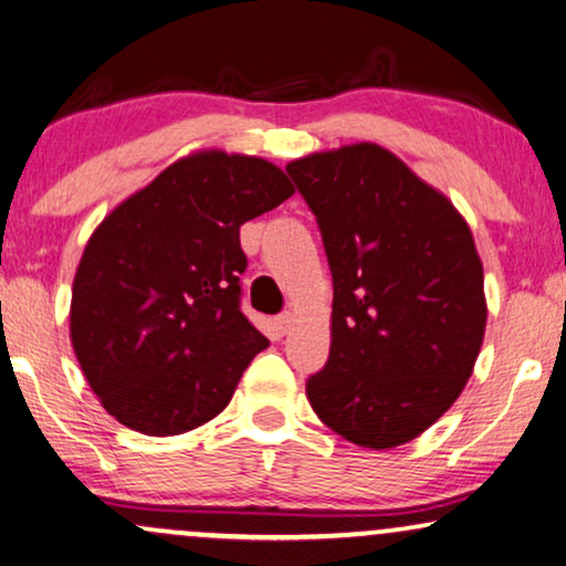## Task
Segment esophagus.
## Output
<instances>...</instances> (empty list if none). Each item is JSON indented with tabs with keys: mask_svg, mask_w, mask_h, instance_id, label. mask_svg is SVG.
<instances>
[{
	"mask_svg": "<svg viewBox=\"0 0 566 566\" xmlns=\"http://www.w3.org/2000/svg\"><path fill=\"white\" fill-rule=\"evenodd\" d=\"M292 323H295V315H292V313H282V315H279V318H276V328L282 331V334H290Z\"/></svg>",
	"mask_w": 566,
	"mask_h": 566,
	"instance_id": "1",
	"label": "esophagus"
}]
</instances>
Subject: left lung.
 <instances>
[{"instance_id":"1","label":"left lung","mask_w":566,"mask_h":566,"mask_svg":"<svg viewBox=\"0 0 566 566\" xmlns=\"http://www.w3.org/2000/svg\"><path fill=\"white\" fill-rule=\"evenodd\" d=\"M287 172L334 276L331 352L307 378V401L354 446H403L455 403L484 342V266L469 224L373 142L300 157Z\"/></svg>"}]
</instances>
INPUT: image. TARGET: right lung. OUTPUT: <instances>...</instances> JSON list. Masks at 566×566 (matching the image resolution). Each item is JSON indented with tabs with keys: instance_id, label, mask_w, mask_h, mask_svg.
<instances>
[{
	"instance_id": "1",
	"label": "right lung",
	"mask_w": 566,
	"mask_h": 566,
	"mask_svg": "<svg viewBox=\"0 0 566 566\" xmlns=\"http://www.w3.org/2000/svg\"><path fill=\"white\" fill-rule=\"evenodd\" d=\"M261 157L205 149L168 165L90 235L70 336L103 409L142 434L214 419L269 338L240 313V224L287 201Z\"/></svg>"
}]
</instances>
